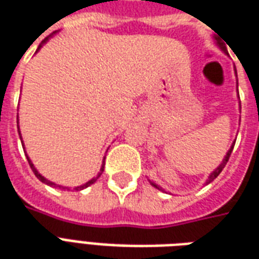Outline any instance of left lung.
<instances>
[{
    "label": "left lung",
    "instance_id": "obj_1",
    "mask_svg": "<svg viewBox=\"0 0 259 259\" xmlns=\"http://www.w3.org/2000/svg\"><path fill=\"white\" fill-rule=\"evenodd\" d=\"M217 41H218V38H217ZM218 44H219V47L222 48V50H223V51H225V53H228V51H226V47L223 46V42H219V41H218ZM233 147H234V146L230 147V150H229L228 154H226V157H225V159H223V161H222V163H221V165H219V166H218V168L215 169V170H213V172H212L211 175H209V178H208V182H206V183H211L212 180L217 179L218 176H219V174L222 172V169L225 168V166H226V163H228L229 158H230V154H232V151H233ZM151 185L154 186V187H157V189H159V187H158V186L155 185V183H152V182H151Z\"/></svg>",
    "mask_w": 259,
    "mask_h": 259
}]
</instances>
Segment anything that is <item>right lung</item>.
<instances>
[{
  "mask_svg": "<svg viewBox=\"0 0 259 259\" xmlns=\"http://www.w3.org/2000/svg\"><path fill=\"white\" fill-rule=\"evenodd\" d=\"M47 40H48V37H46V38H44V40H42V41H41V44L38 46V48L41 47L42 44H44V42L47 41ZM19 136H20V132H19ZM27 161H29V165H30L31 170H33V172H34V175H36V176H37V179L41 180L42 183H46V185H50V186H54V187H59V189H66V190H70V189H68V187H62V186L55 185V183H53V182H50V180H47V179H46V178H42L41 175L38 174V172H37V170H36V168H34V165L31 163V161H30V159H29V157H27ZM102 170H104V165H102L101 172H100V174L97 175V176H96V178H94V179H91L90 182H87V183H85V185H83V186H79V187H73V190H76V191H77V190H83V189H85V187H89V186H90V185H93V183H94V182H96V180L98 179L100 176H101Z\"/></svg>",
  "mask_w": 259,
  "mask_h": 259,
  "instance_id": "obj_1",
  "label": "right lung"
}]
</instances>
